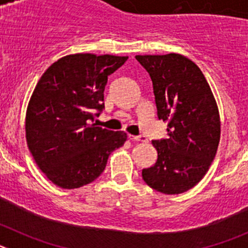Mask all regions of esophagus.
Returning <instances> with one entry per match:
<instances>
[{"instance_id":"1","label":"esophagus","mask_w":248,"mask_h":248,"mask_svg":"<svg viewBox=\"0 0 248 248\" xmlns=\"http://www.w3.org/2000/svg\"><path fill=\"white\" fill-rule=\"evenodd\" d=\"M129 139L133 140V141H141V143H146V141H148V138L144 137V135H130L129 134Z\"/></svg>"}]
</instances>
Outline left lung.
<instances>
[{"mask_svg": "<svg viewBox=\"0 0 248 248\" xmlns=\"http://www.w3.org/2000/svg\"><path fill=\"white\" fill-rule=\"evenodd\" d=\"M153 82L157 118L168 138L153 140L156 163L143 169L151 189L177 195L194 187L209 170L220 141V115L200 68L181 54L135 56Z\"/></svg>", "mask_w": 248, "mask_h": 248, "instance_id": "obj_1", "label": "left lung"}]
</instances>
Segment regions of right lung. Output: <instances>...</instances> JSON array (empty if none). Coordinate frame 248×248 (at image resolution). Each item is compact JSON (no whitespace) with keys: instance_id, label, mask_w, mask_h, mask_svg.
<instances>
[{"instance_id":"right-lung-1","label":"right lung","mask_w":248,"mask_h":248,"mask_svg":"<svg viewBox=\"0 0 248 248\" xmlns=\"http://www.w3.org/2000/svg\"><path fill=\"white\" fill-rule=\"evenodd\" d=\"M128 57L65 56L37 83L26 114V138L38 168L62 189H77L104 171L111 151L124 145V131L94 124L104 109L108 76Z\"/></svg>"}]
</instances>
